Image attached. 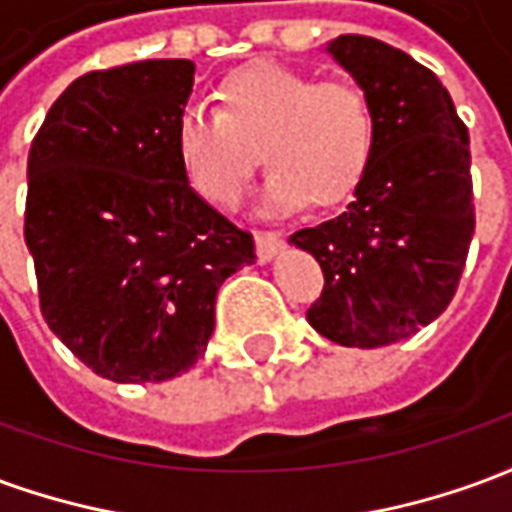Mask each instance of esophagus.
<instances>
[{"mask_svg":"<svg viewBox=\"0 0 512 512\" xmlns=\"http://www.w3.org/2000/svg\"><path fill=\"white\" fill-rule=\"evenodd\" d=\"M255 246H257V263H271L274 257L282 252V238L277 233H255Z\"/></svg>","mask_w":512,"mask_h":512,"instance_id":"obj_1","label":"esophagus"}]
</instances>
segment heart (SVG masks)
<instances>
[{
  "label": "heart",
  "mask_w": 512,
  "mask_h": 512,
  "mask_svg": "<svg viewBox=\"0 0 512 512\" xmlns=\"http://www.w3.org/2000/svg\"><path fill=\"white\" fill-rule=\"evenodd\" d=\"M219 109L186 106L175 123V156L189 189L213 208H238L255 169H271L266 205L296 211L310 200L329 208L365 178L376 120L365 93L348 82H315L274 62L230 73Z\"/></svg>",
  "instance_id": "b5f03b06"
}]
</instances>
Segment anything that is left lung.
I'll return each instance as SVG.
<instances>
[{"instance_id": "8db88e82", "label": "left lung", "mask_w": 512, "mask_h": 512, "mask_svg": "<svg viewBox=\"0 0 512 512\" xmlns=\"http://www.w3.org/2000/svg\"><path fill=\"white\" fill-rule=\"evenodd\" d=\"M326 51L370 101L376 145L340 216L290 235L323 268L307 310L345 348H381L436 321L455 296L474 233L469 131L447 87L406 51L340 35Z\"/></svg>"}]
</instances>
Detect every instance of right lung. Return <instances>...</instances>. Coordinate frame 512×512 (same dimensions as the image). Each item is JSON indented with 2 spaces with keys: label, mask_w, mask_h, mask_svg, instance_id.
I'll use <instances>...</instances> for the list:
<instances>
[{
  "label": "right lung",
  "mask_w": 512,
  "mask_h": 512,
  "mask_svg": "<svg viewBox=\"0 0 512 512\" xmlns=\"http://www.w3.org/2000/svg\"><path fill=\"white\" fill-rule=\"evenodd\" d=\"M191 87V60L84 73L29 147L24 241L40 312L117 384L186 373L208 348L222 282L255 260L252 235L180 172L175 123Z\"/></svg>",
  "instance_id": "add662e5"
}]
</instances>
